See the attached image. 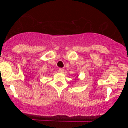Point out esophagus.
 I'll return each instance as SVG.
<instances>
[{"label":"esophagus","mask_w":128,"mask_h":128,"mask_svg":"<svg viewBox=\"0 0 128 128\" xmlns=\"http://www.w3.org/2000/svg\"><path fill=\"white\" fill-rule=\"evenodd\" d=\"M59 72H64V69H62V68H59Z\"/></svg>","instance_id":"esophagus-1"}]
</instances>
